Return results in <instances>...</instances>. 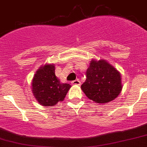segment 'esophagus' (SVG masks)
I'll use <instances>...</instances> for the list:
<instances>
[{
    "mask_svg": "<svg viewBox=\"0 0 147 147\" xmlns=\"http://www.w3.org/2000/svg\"><path fill=\"white\" fill-rule=\"evenodd\" d=\"M71 84H72L73 85H80L81 82L79 79H76V80L74 81H72V82H71Z\"/></svg>",
    "mask_w": 147,
    "mask_h": 147,
    "instance_id": "esophagus-1",
    "label": "esophagus"
}]
</instances>
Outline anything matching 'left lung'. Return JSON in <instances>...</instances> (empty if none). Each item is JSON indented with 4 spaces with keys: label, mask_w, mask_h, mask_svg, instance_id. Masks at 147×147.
<instances>
[{
    "label": "left lung",
    "mask_w": 147,
    "mask_h": 147,
    "mask_svg": "<svg viewBox=\"0 0 147 147\" xmlns=\"http://www.w3.org/2000/svg\"><path fill=\"white\" fill-rule=\"evenodd\" d=\"M86 77L85 82L81 86L82 90L89 99L97 103L111 101L122 90L120 74L103 60H92Z\"/></svg>",
    "instance_id": "8db88e82"
}]
</instances>
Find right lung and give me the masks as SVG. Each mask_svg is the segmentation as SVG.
<instances>
[{
    "label": "right lung",
    "instance_id": "right-lung-1",
    "mask_svg": "<svg viewBox=\"0 0 147 147\" xmlns=\"http://www.w3.org/2000/svg\"><path fill=\"white\" fill-rule=\"evenodd\" d=\"M70 87L69 84L60 83L55 76V65L50 64L38 70L32 82L33 95L44 106H55L59 101H63Z\"/></svg>",
    "mask_w": 147,
    "mask_h": 147
}]
</instances>
